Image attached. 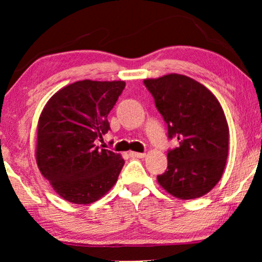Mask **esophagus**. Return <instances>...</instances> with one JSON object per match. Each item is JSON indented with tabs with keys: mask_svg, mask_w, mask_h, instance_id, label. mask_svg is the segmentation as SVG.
<instances>
[{
	"mask_svg": "<svg viewBox=\"0 0 262 262\" xmlns=\"http://www.w3.org/2000/svg\"><path fill=\"white\" fill-rule=\"evenodd\" d=\"M130 156L134 157V159H143V157H145V154H144V152L130 151Z\"/></svg>",
	"mask_w": 262,
	"mask_h": 262,
	"instance_id": "esophagus-1",
	"label": "esophagus"
}]
</instances>
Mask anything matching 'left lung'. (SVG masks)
<instances>
[{
    "mask_svg": "<svg viewBox=\"0 0 262 262\" xmlns=\"http://www.w3.org/2000/svg\"><path fill=\"white\" fill-rule=\"evenodd\" d=\"M144 84L166 121L168 137L178 139L157 181L175 198L203 196L221 180L228 159L229 126L221 103L205 85L185 75L146 78Z\"/></svg>",
    "mask_w": 262,
    "mask_h": 262,
    "instance_id": "1",
    "label": "left lung"
}]
</instances>
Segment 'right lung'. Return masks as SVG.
Instances as JSON below:
<instances>
[{"label": "right lung", "mask_w": 262, "mask_h": 262, "mask_svg": "<svg viewBox=\"0 0 262 262\" xmlns=\"http://www.w3.org/2000/svg\"><path fill=\"white\" fill-rule=\"evenodd\" d=\"M124 88V81H77L59 89L42 110L35 159L67 202L92 204L117 182L125 161L96 146L95 139L110 130L107 116Z\"/></svg>", "instance_id": "obj_1"}]
</instances>
